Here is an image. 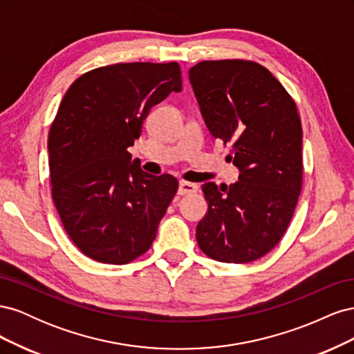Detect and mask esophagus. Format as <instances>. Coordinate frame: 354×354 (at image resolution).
Returning a JSON list of instances; mask_svg holds the SVG:
<instances>
[{"label":"esophagus","mask_w":354,"mask_h":354,"mask_svg":"<svg viewBox=\"0 0 354 354\" xmlns=\"http://www.w3.org/2000/svg\"><path fill=\"white\" fill-rule=\"evenodd\" d=\"M198 190V186L194 183H189V181H180L178 185V194L180 195H189V194H195Z\"/></svg>","instance_id":"34e87169"}]
</instances>
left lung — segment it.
I'll return each mask as SVG.
<instances>
[{
    "instance_id": "8db88e82",
    "label": "left lung",
    "mask_w": 354,
    "mask_h": 354,
    "mask_svg": "<svg viewBox=\"0 0 354 354\" xmlns=\"http://www.w3.org/2000/svg\"><path fill=\"white\" fill-rule=\"evenodd\" d=\"M189 80L209 133L230 145L234 185L205 183L208 212L196 227L202 252L221 263L261 259L279 243L303 185V128L297 104L260 63L203 60Z\"/></svg>"
}]
</instances>
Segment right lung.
<instances>
[{
    "instance_id": "obj_1",
    "label": "right lung",
    "mask_w": 354,
    "mask_h": 354,
    "mask_svg": "<svg viewBox=\"0 0 354 354\" xmlns=\"http://www.w3.org/2000/svg\"><path fill=\"white\" fill-rule=\"evenodd\" d=\"M181 90L177 62H134L82 73L62 99L48 133L51 196L88 259L127 264L151 248L178 181L145 173L128 147L152 106Z\"/></svg>"
}]
</instances>
